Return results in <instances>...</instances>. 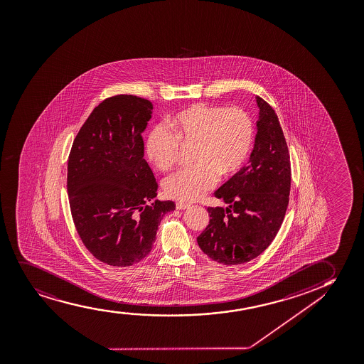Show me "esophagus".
<instances>
[{"mask_svg":"<svg viewBox=\"0 0 364 364\" xmlns=\"http://www.w3.org/2000/svg\"><path fill=\"white\" fill-rule=\"evenodd\" d=\"M176 210H185V208H188L190 205H188V203H184V202H176Z\"/></svg>","mask_w":364,"mask_h":364,"instance_id":"1","label":"esophagus"}]
</instances>
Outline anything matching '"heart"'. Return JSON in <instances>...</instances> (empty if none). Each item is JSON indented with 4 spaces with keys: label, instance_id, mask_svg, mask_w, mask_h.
Here are the masks:
<instances>
[{
    "label": "heart",
    "instance_id": "b5f03b06",
    "mask_svg": "<svg viewBox=\"0 0 364 364\" xmlns=\"http://www.w3.org/2000/svg\"><path fill=\"white\" fill-rule=\"evenodd\" d=\"M166 130L149 132L146 153L153 166L166 171L174 166L180 146L193 149L196 166L173 173L164 180V191L179 201H195L210 191L220 178L238 173L252 151L255 127L240 108L193 104L168 120Z\"/></svg>",
    "mask_w": 364,
    "mask_h": 364
}]
</instances>
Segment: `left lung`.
<instances>
[{"instance_id": "obj_1", "label": "left lung", "mask_w": 364, "mask_h": 364, "mask_svg": "<svg viewBox=\"0 0 364 364\" xmlns=\"http://www.w3.org/2000/svg\"><path fill=\"white\" fill-rule=\"evenodd\" d=\"M256 103L260 112L249 162L215 191L228 207H208L210 223L198 237L202 252L223 265L244 264L267 249L289 201L291 161L282 127L267 102L256 97Z\"/></svg>"}]
</instances>
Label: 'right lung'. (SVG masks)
<instances>
[{
    "mask_svg": "<svg viewBox=\"0 0 364 364\" xmlns=\"http://www.w3.org/2000/svg\"><path fill=\"white\" fill-rule=\"evenodd\" d=\"M153 105L136 95L107 98L78 131L68 156L72 220L95 259L132 266L152 250L158 225L173 201L153 200L158 184L142 139Z\"/></svg>",
    "mask_w": 364,
    "mask_h": 364,
    "instance_id": "right-lung-1",
    "label": "right lung"
}]
</instances>
